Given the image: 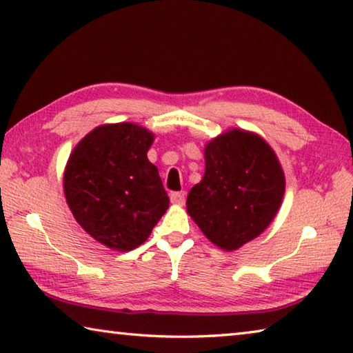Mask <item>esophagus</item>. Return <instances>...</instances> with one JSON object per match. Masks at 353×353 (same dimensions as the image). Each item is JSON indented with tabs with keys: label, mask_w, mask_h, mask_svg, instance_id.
Masks as SVG:
<instances>
[{
	"label": "esophagus",
	"mask_w": 353,
	"mask_h": 353,
	"mask_svg": "<svg viewBox=\"0 0 353 353\" xmlns=\"http://www.w3.org/2000/svg\"><path fill=\"white\" fill-rule=\"evenodd\" d=\"M170 200L171 203L176 205H183L185 203V192L183 191H174L170 194Z\"/></svg>",
	"instance_id": "esophagus-1"
}]
</instances>
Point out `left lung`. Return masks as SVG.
Masks as SVG:
<instances>
[{
  "label": "left lung",
  "mask_w": 353,
  "mask_h": 353,
  "mask_svg": "<svg viewBox=\"0 0 353 353\" xmlns=\"http://www.w3.org/2000/svg\"><path fill=\"white\" fill-rule=\"evenodd\" d=\"M285 174L260 136L231 130L205 148V176L186 211L214 245L234 251L260 236L277 214Z\"/></svg>",
  "instance_id": "1"
}]
</instances>
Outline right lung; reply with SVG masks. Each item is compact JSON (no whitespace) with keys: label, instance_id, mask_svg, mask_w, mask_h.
Wrapping results in <instances>:
<instances>
[{"label":"right lung","instance_id":"add662e5","mask_svg":"<svg viewBox=\"0 0 353 353\" xmlns=\"http://www.w3.org/2000/svg\"><path fill=\"white\" fill-rule=\"evenodd\" d=\"M153 134L134 123L94 128L68 157L64 194L73 216L99 243L131 251L148 239L170 199L147 151Z\"/></svg>","mask_w":353,"mask_h":353}]
</instances>
